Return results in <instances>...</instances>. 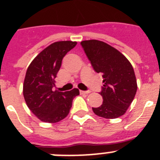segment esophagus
<instances>
[{
  "label": "esophagus",
  "instance_id": "obj_1",
  "mask_svg": "<svg viewBox=\"0 0 160 160\" xmlns=\"http://www.w3.org/2000/svg\"><path fill=\"white\" fill-rule=\"evenodd\" d=\"M80 94H89L90 93V91H80Z\"/></svg>",
  "mask_w": 160,
  "mask_h": 160
}]
</instances>
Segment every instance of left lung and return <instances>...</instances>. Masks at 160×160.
I'll list each match as a JSON object with an SVG mask.
<instances>
[{
  "label": "left lung",
  "instance_id": "1",
  "mask_svg": "<svg viewBox=\"0 0 160 160\" xmlns=\"http://www.w3.org/2000/svg\"><path fill=\"white\" fill-rule=\"evenodd\" d=\"M94 70L102 73L104 83L99 92L102 104L92 107L96 115L104 118H117L123 115L135 97L137 90L133 68L122 53L98 40L80 42Z\"/></svg>",
  "mask_w": 160,
  "mask_h": 160
}]
</instances>
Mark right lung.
I'll use <instances>...</instances> for the list:
<instances>
[{
	"label": "right lung",
	"mask_w": 160,
	"mask_h": 160,
	"mask_svg": "<svg viewBox=\"0 0 160 160\" xmlns=\"http://www.w3.org/2000/svg\"><path fill=\"white\" fill-rule=\"evenodd\" d=\"M76 45L77 42L72 41L52 43L28 68L23 96L28 108L42 122L55 123L65 118L69 113L73 98L80 95L77 88L65 92L53 91L62 59Z\"/></svg>",
	"instance_id": "add662e5"
}]
</instances>
